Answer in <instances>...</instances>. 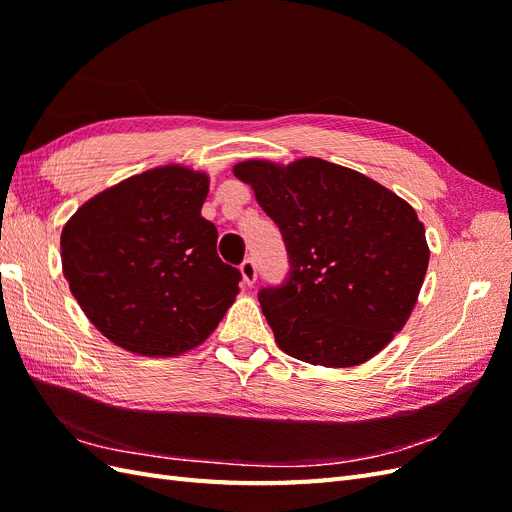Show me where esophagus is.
<instances>
[{
	"label": "esophagus",
	"instance_id": "obj_1",
	"mask_svg": "<svg viewBox=\"0 0 512 512\" xmlns=\"http://www.w3.org/2000/svg\"><path fill=\"white\" fill-rule=\"evenodd\" d=\"M241 275H243V282L247 286H254L256 284V277H258V269H256V262L252 258H245L241 262Z\"/></svg>",
	"mask_w": 512,
	"mask_h": 512
}]
</instances>
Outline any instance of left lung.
Instances as JSON below:
<instances>
[{
	"mask_svg": "<svg viewBox=\"0 0 512 512\" xmlns=\"http://www.w3.org/2000/svg\"><path fill=\"white\" fill-rule=\"evenodd\" d=\"M232 170L252 185L288 250V280L258 292L277 346L324 367L378 354L404 329L427 273L416 211L374 179L320 158L247 160Z\"/></svg>",
	"mask_w": 512,
	"mask_h": 512,
	"instance_id": "1",
	"label": "left lung"
}]
</instances>
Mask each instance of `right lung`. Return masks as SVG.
<instances>
[{
  "label": "right lung",
  "instance_id": "obj_1",
  "mask_svg": "<svg viewBox=\"0 0 512 512\" xmlns=\"http://www.w3.org/2000/svg\"><path fill=\"white\" fill-rule=\"evenodd\" d=\"M209 177L168 164L108 188L61 230V265L91 324L145 356H177L215 331L241 273L200 215Z\"/></svg>",
  "mask_w": 512,
  "mask_h": 512
}]
</instances>
